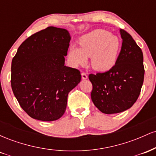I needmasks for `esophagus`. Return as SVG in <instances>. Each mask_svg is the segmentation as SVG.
I'll return each mask as SVG.
<instances>
[{
	"label": "esophagus",
	"instance_id": "1",
	"mask_svg": "<svg viewBox=\"0 0 156 156\" xmlns=\"http://www.w3.org/2000/svg\"><path fill=\"white\" fill-rule=\"evenodd\" d=\"M81 77H82V79L83 80H87V78H88V76H87V74H86L85 73H81Z\"/></svg>",
	"mask_w": 156,
	"mask_h": 156
}]
</instances>
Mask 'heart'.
<instances>
[{
  "instance_id": "obj_1",
  "label": "heart",
  "mask_w": 156,
  "mask_h": 156,
  "mask_svg": "<svg viewBox=\"0 0 156 156\" xmlns=\"http://www.w3.org/2000/svg\"><path fill=\"white\" fill-rule=\"evenodd\" d=\"M119 45L117 36L105 30H94L80 37V48L71 46L69 48L68 59L73 66H80L87 63V57L91 56L93 69L106 72L117 62Z\"/></svg>"
}]
</instances>
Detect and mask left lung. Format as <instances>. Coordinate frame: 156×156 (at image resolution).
I'll use <instances>...</instances> for the list:
<instances>
[{"instance_id": "1", "label": "left lung", "mask_w": 156, "mask_h": 156, "mask_svg": "<svg viewBox=\"0 0 156 156\" xmlns=\"http://www.w3.org/2000/svg\"><path fill=\"white\" fill-rule=\"evenodd\" d=\"M119 31L122 43L115 65L105 73L89 76L93 103L107 114L130 108L137 101L144 81L142 51L128 32Z\"/></svg>"}]
</instances>
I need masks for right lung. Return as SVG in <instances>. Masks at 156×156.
I'll return each mask as SVG.
<instances>
[{
    "label": "right lung",
    "instance_id": "obj_1",
    "mask_svg": "<svg viewBox=\"0 0 156 156\" xmlns=\"http://www.w3.org/2000/svg\"><path fill=\"white\" fill-rule=\"evenodd\" d=\"M70 39L67 30L48 27L26 39L12 59V91L33 119L62 117L68 94L80 83V71L64 65Z\"/></svg>",
    "mask_w": 156,
    "mask_h": 156
}]
</instances>
